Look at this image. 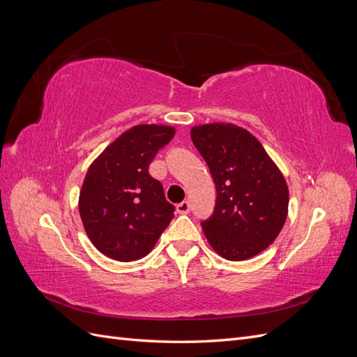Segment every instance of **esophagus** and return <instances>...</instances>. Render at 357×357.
Masks as SVG:
<instances>
[{
  "instance_id": "1",
  "label": "esophagus",
  "mask_w": 357,
  "mask_h": 357,
  "mask_svg": "<svg viewBox=\"0 0 357 357\" xmlns=\"http://www.w3.org/2000/svg\"><path fill=\"white\" fill-rule=\"evenodd\" d=\"M176 208H177V213L180 214H188L190 211V204L188 201H183L176 205Z\"/></svg>"
}]
</instances>
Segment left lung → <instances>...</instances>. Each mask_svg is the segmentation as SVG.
<instances>
[{"label":"left lung","instance_id":"left-lung-1","mask_svg":"<svg viewBox=\"0 0 357 357\" xmlns=\"http://www.w3.org/2000/svg\"><path fill=\"white\" fill-rule=\"evenodd\" d=\"M190 137L218 193L211 218L201 222L210 245L228 261H245L264 252L287 218L289 189L282 171L244 128L198 125Z\"/></svg>","mask_w":357,"mask_h":357}]
</instances>
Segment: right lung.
Here are the masks:
<instances>
[{
	"instance_id": "add662e5",
	"label": "right lung",
	"mask_w": 357,
	"mask_h": 357,
	"mask_svg": "<svg viewBox=\"0 0 357 357\" xmlns=\"http://www.w3.org/2000/svg\"><path fill=\"white\" fill-rule=\"evenodd\" d=\"M176 134L167 125H137L107 147L89 167L79 198L92 244L114 261L144 257L174 218L160 181L149 165Z\"/></svg>"
}]
</instances>
